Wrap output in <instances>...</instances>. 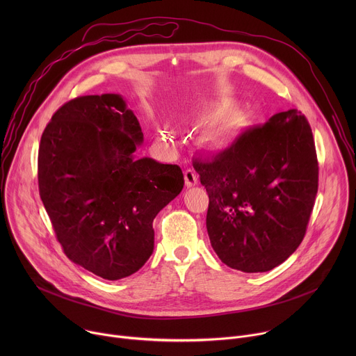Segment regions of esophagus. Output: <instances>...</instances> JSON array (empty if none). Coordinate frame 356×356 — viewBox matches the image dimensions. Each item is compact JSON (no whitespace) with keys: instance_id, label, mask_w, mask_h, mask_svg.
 <instances>
[{"instance_id":"34e87169","label":"esophagus","mask_w":356,"mask_h":356,"mask_svg":"<svg viewBox=\"0 0 356 356\" xmlns=\"http://www.w3.org/2000/svg\"><path fill=\"white\" fill-rule=\"evenodd\" d=\"M184 181H186V186H187V187L195 186L197 181H198L197 173H195L193 169H187V170L184 172Z\"/></svg>"}]
</instances>
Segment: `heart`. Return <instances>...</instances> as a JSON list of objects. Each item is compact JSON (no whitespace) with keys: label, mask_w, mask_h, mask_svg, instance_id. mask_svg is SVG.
<instances>
[{"label":"heart","mask_w":356,"mask_h":356,"mask_svg":"<svg viewBox=\"0 0 356 356\" xmlns=\"http://www.w3.org/2000/svg\"><path fill=\"white\" fill-rule=\"evenodd\" d=\"M207 140L216 149H224V147L228 146V140L224 139L222 136H218V135H211Z\"/></svg>","instance_id":"obj_1"}]
</instances>
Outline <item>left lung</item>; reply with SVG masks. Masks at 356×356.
<instances>
[{
	"mask_svg": "<svg viewBox=\"0 0 356 356\" xmlns=\"http://www.w3.org/2000/svg\"><path fill=\"white\" fill-rule=\"evenodd\" d=\"M193 166L209 193L207 232L222 264L268 272L298 248L318 190L313 132L300 111L275 114Z\"/></svg>",
	"mask_w": 356,
	"mask_h": 356,
	"instance_id": "left-lung-1",
	"label": "left lung"
}]
</instances>
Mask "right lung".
Here are the masks:
<instances>
[{
    "instance_id": "obj_1",
    "label": "right lung",
    "mask_w": 356,
    "mask_h": 356,
    "mask_svg": "<svg viewBox=\"0 0 356 356\" xmlns=\"http://www.w3.org/2000/svg\"><path fill=\"white\" fill-rule=\"evenodd\" d=\"M142 142L120 94L70 99L40 138L39 194L58 241L70 261L107 280L145 265L152 222L184 186L177 165L135 158Z\"/></svg>"
}]
</instances>
